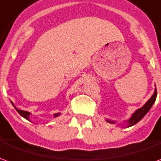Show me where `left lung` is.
<instances>
[{"instance_id": "8db88e82", "label": "left lung", "mask_w": 161, "mask_h": 161, "mask_svg": "<svg viewBox=\"0 0 161 161\" xmlns=\"http://www.w3.org/2000/svg\"><path fill=\"white\" fill-rule=\"evenodd\" d=\"M156 97H157V90L155 89V91H154V93H153V95L152 96V97L150 98L148 101L146 103V104L144 105L142 108L137 109V110L134 113V115H132L131 118L128 120V123H129L128 126H129V127H131L133 125L136 124L137 122H139V121H141V120L145 116L146 114L149 111V109L151 108L153 104L154 103V102H155L156 100ZM107 121L109 122V123H114V121H108V120H107Z\"/></svg>"}]
</instances>
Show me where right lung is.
Here are the masks:
<instances>
[{"mask_svg":"<svg viewBox=\"0 0 161 161\" xmlns=\"http://www.w3.org/2000/svg\"><path fill=\"white\" fill-rule=\"evenodd\" d=\"M14 107H15V106L14 105ZM15 108H16V107H15ZM16 110H17L19 115H21V116H23L24 118H26V120H29V115H30L29 112L24 111V110H20V109H18V108H16ZM58 115H59V114H55V115H54V116L56 117V116H58Z\"/></svg>","mask_w":161,"mask_h":161,"instance_id":"add662e5","label":"right lung"}]
</instances>
